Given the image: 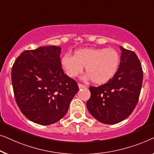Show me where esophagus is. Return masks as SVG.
Here are the masks:
<instances>
[{
  "instance_id": "obj_1",
  "label": "esophagus",
  "mask_w": 154,
  "mask_h": 154,
  "mask_svg": "<svg viewBox=\"0 0 154 154\" xmlns=\"http://www.w3.org/2000/svg\"><path fill=\"white\" fill-rule=\"evenodd\" d=\"M78 86H79V88H84L86 87L85 85H84V84H78Z\"/></svg>"
}]
</instances>
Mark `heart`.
I'll return each instance as SVG.
<instances>
[{"instance_id": "heart-1", "label": "heart", "mask_w": 154, "mask_h": 154, "mask_svg": "<svg viewBox=\"0 0 154 154\" xmlns=\"http://www.w3.org/2000/svg\"><path fill=\"white\" fill-rule=\"evenodd\" d=\"M119 63V54L111 48L79 49L75 51L74 56L67 54L61 59L62 67L68 77H77L85 66L88 75L84 78L91 79L97 84L109 81L116 74Z\"/></svg>"}]
</instances>
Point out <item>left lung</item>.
Returning a JSON list of instances; mask_svg holds the SVG:
<instances>
[{
  "instance_id": "8db88e82",
  "label": "left lung",
  "mask_w": 154,
  "mask_h": 154,
  "mask_svg": "<svg viewBox=\"0 0 154 154\" xmlns=\"http://www.w3.org/2000/svg\"><path fill=\"white\" fill-rule=\"evenodd\" d=\"M120 65L116 74L107 83L90 86L91 97L86 107L101 123L115 124L131 115L139 100L143 72L136 54L120 47Z\"/></svg>"
}]
</instances>
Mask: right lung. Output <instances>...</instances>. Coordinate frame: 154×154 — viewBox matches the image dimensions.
Returning <instances> with one entry per match:
<instances>
[{
    "label": "right lung",
    "mask_w": 154,
    "mask_h": 154,
    "mask_svg": "<svg viewBox=\"0 0 154 154\" xmlns=\"http://www.w3.org/2000/svg\"><path fill=\"white\" fill-rule=\"evenodd\" d=\"M60 47L26 50L12 68L14 94L21 112L40 125L59 121L79 91L77 83L63 70Z\"/></svg>",
    "instance_id": "obj_1"
}]
</instances>
